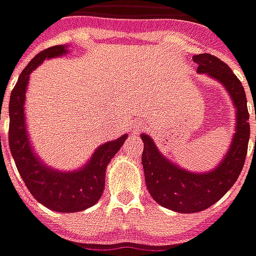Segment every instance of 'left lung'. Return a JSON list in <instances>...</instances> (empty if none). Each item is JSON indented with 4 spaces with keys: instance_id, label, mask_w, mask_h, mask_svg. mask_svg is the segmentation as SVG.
Masks as SVG:
<instances>
[{
    "instance_id": "1",
    "label": "left lung",
    "mask_w": 256,
    "mask_h": 256,
    "mask_svg": "<svg viewBox=\"0 0 256 256\" xmlns=\"http://www.w3.org/2000/svg\"><path fill=\"white\" fill-rule=\"evenodd\" d=\"M193 62L198 64V74H207L225 86L236 106V133L225 158L208 172H186L162 155L148 134H141V160L150 196L166 208L189 214L211 207L233 186L244 167L250 140V114L242 82L228 64L208 53L193 56Z\"/></svg>"
}]
</instances>
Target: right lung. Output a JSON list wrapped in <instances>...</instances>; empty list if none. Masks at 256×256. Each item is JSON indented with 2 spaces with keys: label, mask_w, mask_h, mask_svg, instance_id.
<instances>
[{
  "label": "right lung",
  "mask_w": 256,
  "mask_h": 256,
  "mask_svg": "<svg viewBox=\"0 0 256 256\" xmlns=\"http://www.w3.org/2000/svg\"><path fill=\"white\" fill-rule=\"evenodd\" d=\"M67 52V46L64 45L48 48L38 53L22 71L9 98L8 138L9 148L20 177L36 202L53 211L76 212L89 208L98 202L106 186V166L124 144L128 134L100 145L90 160L84 167L74 172H58L46 166L42 159L34 154L27 134L24 116L26 90L28 86L30 74L44 63L45 58H58Z\"/></svg>",
  "instance_id": "right-lung-1"
}]
</instances>
